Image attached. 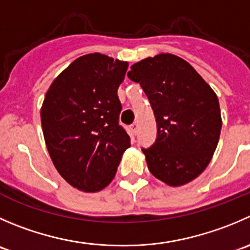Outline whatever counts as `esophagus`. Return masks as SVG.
I'll return each instance as SVG.
<instances>
[{"instance_id":"1","label":"esophagus","mask_w":250,"mask_h":250,"mask_svg":"<svg viewBox=\"0 0 250 250\" xmlns=\"http://www.w3.org/2000/svg\"><path fill=\"white\" fill-rule=\"evenodd\" d=\"M130 129H132V132H133V134H137L138 133V125L137 123H134V125H130Z\"/></svg>"}]
</instances>
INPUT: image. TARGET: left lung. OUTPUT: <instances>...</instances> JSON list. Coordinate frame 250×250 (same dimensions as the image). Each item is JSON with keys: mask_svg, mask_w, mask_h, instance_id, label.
Here are the masks:
<instances>
[{"mask_svg": "<svg viewBox=\"0 0 250 250\" xmlns=\"http://www.w3.org/2000/svg\"><path fill=\"white\" fill-rule=\"evenodd\" d=\"M128 78L140 84L156 118V140L142 149L149 171L171 187L197 178L211 161L221 133L215 91L187 61L171 53L137 62Z\"/></svg>", "mask_w": 250, "mask_h": 250, "instance_id": "8db88e82", "label": "left lung"}]
</instances>
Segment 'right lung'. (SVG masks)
Here are the masks:
<instances>
[{"mask_svg": "<svg viewBox=\"0 0 250 250\" xmlns=\"http://www.w3.org/2000/svg\"><path fill=\"white\" fill-rule=\"evenodd\" d=\"M128 62L101 53L73 61L46 93L41 125L58 173L83 192L111 183L130 138L118 125L122 105L117 89Z\"/></svg>", "mask_w": 250, "mask_h": 250, "instance_id": "obj_1", "label": "right lung"}]
</instances>
